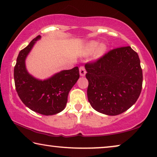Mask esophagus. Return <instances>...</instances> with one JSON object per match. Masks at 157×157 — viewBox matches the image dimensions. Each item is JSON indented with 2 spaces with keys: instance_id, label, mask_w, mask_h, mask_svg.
<instances>
[{
  "instance_id": "esophagus-1",
  "label": "esophagus",
  "mask_w": 157,
  "mask_h": 157,
  "mask_svg": "<svg viewBox=\"0 0 157 157\" xmlns=\"http://www.w3.org/2000/svg\"><path fill=\"white\" fill-rule=\"evenodd\" d=\"M79 73H80V75L81 76H84L86 74V71L85 69V67L83 66H81L79 67Z\"/></svg>"
}]
</instances>
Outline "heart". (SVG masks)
<instances>
[{
    "instance_id": "heart-1",
    "label": "heart",
    "mask_w": 157,
    "mask_h": 157,
    "mask_svg": "<svg viewBox=\"0 0 157 157\" xmlns=\"http://www.w3.org/2000/svg\"><path fill=\"white\" fill-rule=\"evenodd\" d=\"M98 43L96 41H92L89 43L86 47V53L89 54L95 51V49L98 47ZM106 48H107V47H106V45L105 44H101L99 45L98 48H97V50H96L95 56L97 57L102 56V55L105 53V52L106 51Z\"/></svg>"
}]
</instances>
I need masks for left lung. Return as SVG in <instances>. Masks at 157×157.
Masks as SVG:
<instances>
[{
  "label": "left lung",
  "instance_id": "1",
  "mask_svg": "<svg viewBox=\"0 0 157 157\" xmlns=\"http://www.w3.org/2000/svg\"><path fill=\"white\" fill-rule=\"evenodd\" d=\"M85 68L88 99L97 112L119 115L136 102L143 86V70L138 55L131 47L110 50L86 64Z\"/></svg>",
  "mask_w": 157,
  "mask_h": 157
}]
</instances>
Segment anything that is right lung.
<instances>
[{
    "instance_id": "right-lung-1",
    "label": "right lung",
    "mask_w": 157,
    "mask_h": 157,
    "mask_svg": "<svg viewBox=\"0 0 157 157\" xmlns=\"http://www.w3.org/2000/svg\"><path fill=\"white\" fill-rule=\"evenodd\" d=\"M41 38L38 36L21 50L14 68L16 90L20 100L31 110L50 116L58 114L66 107L68 94L79 78L78 67L63 70L45 80H39L26 70L25 60L35 43Z\"/></svg>"
}]
</instances>
